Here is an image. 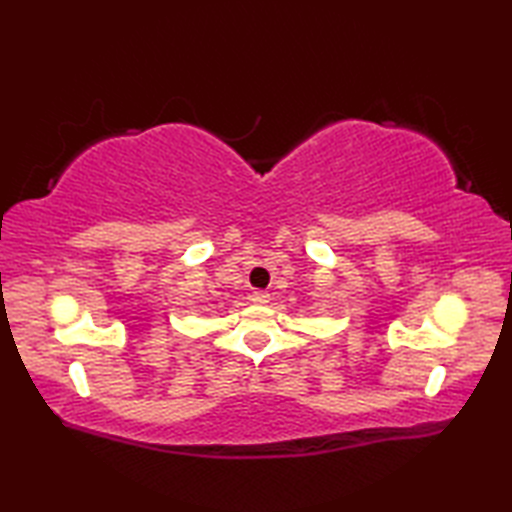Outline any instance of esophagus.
<instances>
[{
	"instance_id": "34e87169",
	"label": "esophagus",
	"mask_w": 512,
	"mask_h": 512,
	"mask_svg": "<svg viewBox=\"0 0 512 512\" xmlns=\"http://www.w3.org/2000/svg\"><path fill=\"white\" fill-rule=\"evenodd\" d=\"M250 299H253L255 303H259V306H264V303L270 301V292H266V290H255L253 295H250Z\"/></svg>"
}]
</instances>
